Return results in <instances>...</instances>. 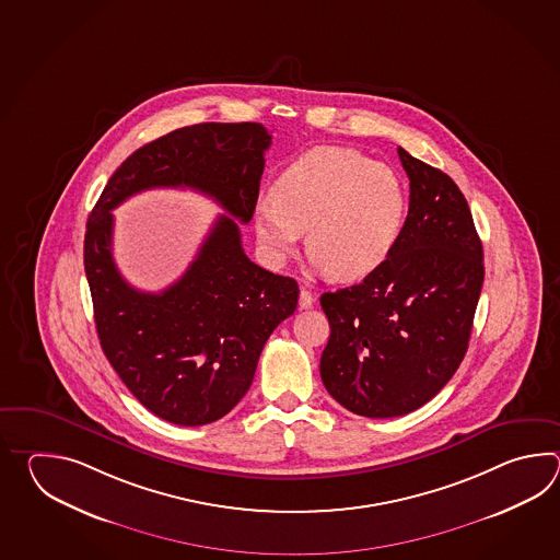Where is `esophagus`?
I'll list each match as a JSON object with an SVG mask.
<instances>
[{"instance_id": "1", "label": "esophagus", "mask_w": 560, "mask_h": 560, "mask_svg": "<svg viewBox=\"0 0 560 560\" xmlns=\"http://www.w3.org/2000/svg\"><path fill=\"white\" fill-rule=\"evenodd\" d=\"M314 294L310 292V290H306V288H302L300 290V300H298V304H300V308L302 310H308L312 308V304H314Z\"/></svg>"}]
</instances>
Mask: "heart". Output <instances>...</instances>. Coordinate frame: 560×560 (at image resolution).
Wrapping results in <instances>:
<instances>
[{
	"label": "heart",
	"instance_id": "b5f03b06",
	"mask_svg": "<svg viewBox=\"0 0 560 560\" xmlns=\"http://www.w3.org/2000/svg\"><path fill=\"white\" fill-rule=\"evenodd\" d=\"M408 196L398 174L370 158L318 145L280 172L272 198L254 208L264 256L282 264L308 232L316 268L340 280H360L390 258L402 236Z\"/></svg>",
	"mask_w": 560,
	"mask_h": 560
}]
</instances>
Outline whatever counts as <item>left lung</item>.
Returning a JSON list of instances; mask_svg holds the SVG:
<instances>
[{"label":"left lung","instance_id":"8db88e82","mask_svg":"<svg viewBox=\"0 0 560 560\" xmlns=\"http://www.w3.org/2000/svg\"><path fill=\"white\" fill-rule=\"evenodd\" d=\"M398 155L410 206L396 248L360 284L320 296L330 322L322 382L360 417H402L441 393L468 350L485 280L463 191L402 148Z\"/></svg>","mask_w":560,"mask_h":560}]
</instances>
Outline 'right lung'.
Returning a JSON list of instances; mask_svg holds the SVG:
<instances>
[{
  "label": "right lung",
  "instance_id": "add662e5",
  "mask_svg": "<svg viewBox=\"0 0 560 560\" xmlns=\"http://www.w3.org/2000/svg\"><path fill=\"white\" fill-rule=\"evenodd\" d=\"M270 142L254 121L170 131L114 172L88 218L84 266L102 350L128 390L172 424L226 417L248 393L266 340L296 310V280L252 262L240 240ZM150 187L202 190L231 214L217 219L187 275L158 295L131 289L110 256V210Z\"/></svg>",
  "mask_w": 560,
  "mask_h": 560
}]
</instances>
